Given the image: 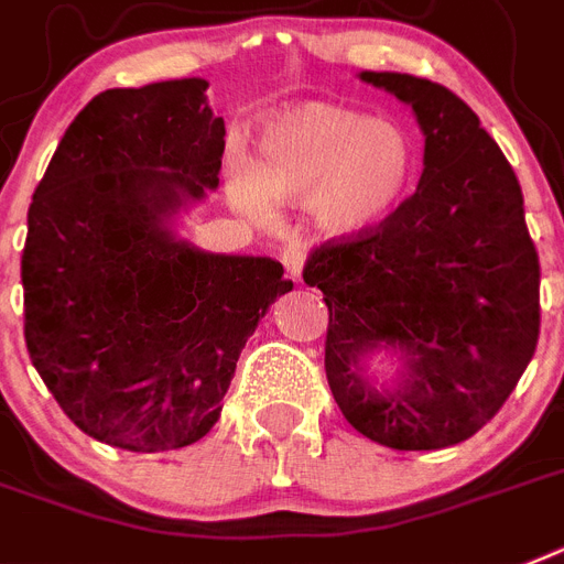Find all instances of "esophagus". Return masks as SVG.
<instances>
[{
  "label": "esophagus",
  "mask_w": 564,
  "mask_h": 564,
  "mask_svg": "<svg viewBox=\"0 0 564 564\" xmlns=\"http://www.w3.org/2000/svg\"><path fill=\"white\" fill-rule=\"evenodd\" d=\"M282 264H285V271L291 273V279H302V268H305V250L300 245H288L282 250Z\"/></svg>",
  "instance_id": "1"
}]
</instances>
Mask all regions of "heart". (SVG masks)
Returning a JSON list of instances; mask_svg holds the SVG:
<instances>
[{"instance_id": "1", "label": "heart", "mask_w": 564, "mask_h": 564, "mask_svg": "<svg viewBox=\"0 0 564 564\" xmlns=\"http://www.w3.org/2000/svg\"><path fill=\"white\" fill-rule=\"evenodd\" d=\"M415 178V143L398 123L351 106H288L262 126L253 166H232L230 195L248 216L268 199L305 202L311 225L332 239H355L392 216Z\"/></svg>"}]
</instances>
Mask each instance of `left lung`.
I'll return each instance as SVG.
<instances>
[{
  "mask_svg": "<svg viewBox=\"0 0 564 564\" xmlns=\"http://www.w3.org/2000/svg\"><path fill=\"white\" fill-rule=\"evenodd\" d=\"M360 80L412 106L421 181L380 227L319 245L302 279L328 305L325 375L346 421L392 449H444L492 421L536 351L539 253L513 166L476 111L412 74ZM377 347L401 355L398 387L365 375Z\"/></svg>",
  "mask_w": 564,
  "mask_h": 564,
  "instance_id": "8db88e82",
  "label": "left lung"
}]
</instances>
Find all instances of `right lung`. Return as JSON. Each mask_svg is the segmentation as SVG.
I'll return each mask as SVG.
<instances>
[{
  "instance_id": "right-lung-1",
  "label": "right lung",
  "mask_w": 564,
  "mask_h": 564,
  "mask_svg": "<svg viewBox=\"0 0 564 564\" xmlns=\"http://www.w3.org/2000/svg\"><path fill=\"white\" fill-rule=\"evenodd\" d=\"M207 80L109 88L65 129L28 207L25 343L88 438L178 449L221 415L236 360L293 288L268 256L178 239L172 216L218 187L225 120Z\"/></svg>"
}]
</instances>
